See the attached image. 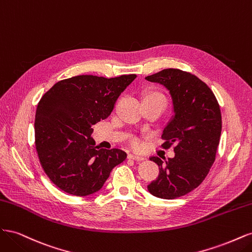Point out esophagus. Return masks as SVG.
<instances>
[{
    "instance_id": "obj_1",
    "label": "esophagus",
    "mask_w": 252,
    "mask_h": 252,
    "mask_svg": "<svg viewBox=\"0 0 252 252\" xmlns=\"http://www.w3.org/2000/svg\"><path fill=\"white\" fill-rule=\"evenodd\" d=\"M128 158H131V159H135V161H143V159H145L144 157H140V156H135V155H128Z\"/></svg>"
}]
</instances>
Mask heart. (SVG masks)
<instances>
[{
    "mask_svg": "<svg viewBox=\"0 0 252 252\" xmlns=\"http://www.w3.org/2000/svg\"><path fill=\"white\" fill-rule=\"evenodd\" d=\"M146 98H152V100H163V101H165L164 95L161 94H158V93H149V94H147L146 95L144 96V100H146ZM132 144H133V146L135 148H138V147H140L141 142H140V140H134Z\"/></svg>",
    "mask_w": 252,
    "mask_h": 252,
    "instance_id": "heart-1",
    "label": "heart"
}]
</instances>
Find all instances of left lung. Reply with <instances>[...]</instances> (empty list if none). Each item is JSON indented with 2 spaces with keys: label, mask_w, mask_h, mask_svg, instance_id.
Wrapping results in <instances>:
<instances>
[{
  "label": "left lung",
  "mask_w": 252,
  "mask_h": 252,
  "mask_svg": "<svg viewBox=\"0 0 252 252\" xmlns=\"http://www.w3.org/2000/svg\"><path fill=\"white\" fill-rule=\"evenodd\" d=\"M145 79L169 91L173 116L163 130L162 146L175 144L174 158H150L159 173L147 188L159 199H177L199 186L215 162L222 131L220 106L211 89L189 72L169 68Z\"/></svg>",
  "instance_id": "8db88e82"
}]
</instances>
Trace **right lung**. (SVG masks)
<instances>
[{"mask_svg":"<svg viewBox=\"0 0 252 252\" xmlns=\"http://www.w3.org/2000/svg\"><path fill=\"white\" fill-rule=\"evenodd\" d=\"M135 74L106 79L78 75L56 83L37 104L35 148L43 169L63 191L85 196L100 190L126 152L95 146L93 125L110 116Z\"/></svg>","mask_w":252,"mask_h":252,"instance_id":"1","label":"right lung"}]
</instances>
